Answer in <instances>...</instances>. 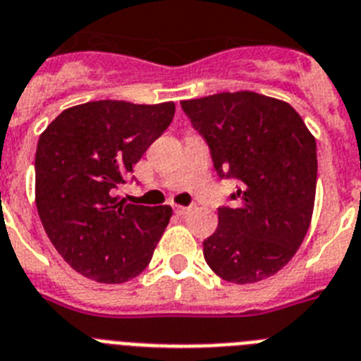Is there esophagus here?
I'll return each instance as SVG.
<instances>
[{
    "label": "esophagus",
    "instance_id": "34e87169",
    "mask_svg": "<svg viewBox=\"0 0 361 361\" xmlns=\"http://www.w3.org/2000/svg\"><path fill=\"white\" fill-rule=\"evenodd\" d=\"M190 211V207H181V205H174V212L180 216H185V214H189Z\"/></svg>",
    "mask_w": 361,
    "mask_h": 361
}]
</instances>
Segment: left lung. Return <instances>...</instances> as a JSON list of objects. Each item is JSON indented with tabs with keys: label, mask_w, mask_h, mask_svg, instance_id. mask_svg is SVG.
<instances>
[{
	"label": "left lung",
	"mask_w": 361,
	"mask_h": 361,
	"mask_svg": "<svg viewBox=\"0 0 361 361\" xmlns=\"http://www.w3.org/2000/svg\"><path fill=\"white\" fill-rule=\"evenodd\" d=\"M219 178L240 181L203 241L207 265L231 283H256L290 262L314 211L316 140L281 99L250 90L181 102Z\"/></svg>",
	"instance_id": "1"
}]
</instances>
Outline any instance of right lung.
<instances>
[{
  "label": "right lung",
  "mask_w": 361,
  "mask_h": 361,
  "mask_svg": "<svg viewBox=\"0 0 361 361\" xmlns=\"http://www.w3.org/2000/svg\"><path fill=\"white\" fill-rule=\"evenodd\" d=\"M174 111L172 102H89L65 109L39 136L37 214L52 245L80 274L123 283L152 259L172 209L120 202L114 190Z\"/></svg>",
  "instance_id": "obj_1"
}]
</instances>
